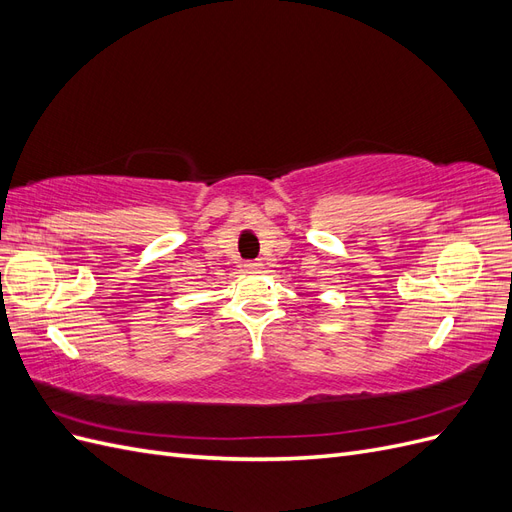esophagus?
<instances>
[{"label":"esophagus","instance_id":"obj_1","mask_svg":"<svg viewBox=\"0 0 512 512\" xmlns=\"http://www.w3.org/2000/svg\"><path fill=\"white\" fill-rule=\"evenodd\" d=\"M262 269V265L260 262H245V271H250V273H254V271H260Z\"/></svg>","mask_w":512,"mask_h":512}]
</instances>
